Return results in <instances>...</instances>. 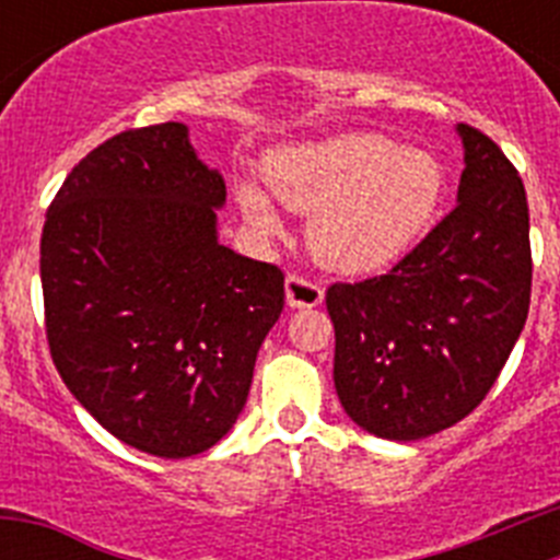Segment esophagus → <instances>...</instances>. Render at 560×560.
I'll return each mask as SVG.
<instances>
[{"label": "esophagus", "mask_w": 560, "mask_h": 560, "mask_svg": "<svg viewBox=\"0 0 560 560\" xmlns=\"http://www.w3.org/2000/svg\"><path fill=\"white\" fill-rule=\"evenodd\" d=\"M323 285L308 280L303 275H289L285 277V303L291 308H314V305L323 303Z\"/></svg>", "instance_id": "1"}]
</instances>
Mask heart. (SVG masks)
I'll return each instance as SVG.
<instances>
[{"label": "heart", "instance_id": "obj_1", "mask_svg": "<svg viewBox=\"0 0 560 560\" xmlns=\"http://www.w3.org/2000/svg\"><path fill=\"white\" fill-rule=\"evenodd\" d=\"M269 185L289 210L314 215V257L341 275H370L395 264L432 224L446 176L432 153L400 148L378 133H348L275 160ZM246 219L266 235L280 219L257 187L241 190Z\"/></svg>", "mask_w": 560, "mask_h": 560}]
</instances>
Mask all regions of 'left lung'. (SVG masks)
Listing matches in <instances>:
<instances>
[{
	"mask_svg": "<svg viewBox=\"0 0 560 560\" xmlns=\"http://www.w3.org/2000/svg\"><path fill=\"white\" fill-rule=\"evenodd\" d=\"M457 207L387 275L334 283V381L375 438L420 440L482 404L530 311V210L518 171L479 128Z\"/></svg>",
	"mask_w": 560,
	"mask_h": 560,
	"instance_id": "1",
	"label": "left lung"
}]
</instances>
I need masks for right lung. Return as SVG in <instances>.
<instances>
[{
	"mask_svg": "<svg viewBox=\"0 0 560 560\" xmlns=\"http://www.w3.org/2000/svg\"><path fill=\"white\" fill-rule=\"evenodd\" d=\"M224 201L187 128L160 122L89 151L44 221L52 364L103 429L156 457L230 432L285 303L283 271L219 244Z\"/></svg>",
	"mask_w": 560,
	"mask_h": 560,
	"instance_id": "1",
	"label": "right lung"
}]
</instances>
